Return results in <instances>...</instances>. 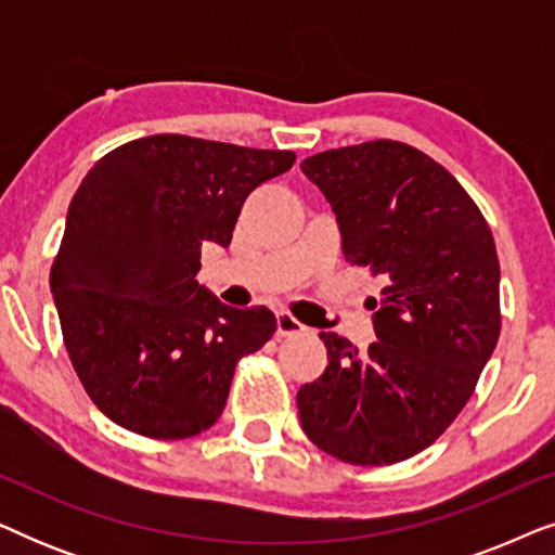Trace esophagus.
I'll return each instance as SVG.
<instances>
[{"instance_id": "1", "label": "esophagus", "mask_w": 555, "mask_h": 555, "mask_svg": "<svg viewBox=\"0 0 555 555\" xmlns=\"http://www.w3.org/2000/svg\"><path fill=\"white\" fill-rule=\"evenodd\" d=\"M308 328L302 325L298 318L287 313V310H280L278 313V336H300V333H306Z\"/></svg>"}]
</instances>
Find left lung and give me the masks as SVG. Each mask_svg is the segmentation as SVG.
I'll return each instance as SVG.
<instances>
[{
	"label": "left lung",
	"instance_id": "left-lung-1",
	"mask_svg": "<svg viewBox=\"0 0 555 555\" xmlns=\"http://www.w3.org/2000/svg\"><path fill=\"white\" fill-rule=\"evenodd\" d=\"M300 169L336 211L346 262L384 280L366 351L321 333L328 366L300 386L302 431L340 462L393 465L457 420L495 351V240L460 181L406 143L331 149Z\"/></svg>",
	"mask_w": 555,
	"mask_h": 555
}]
</instances>
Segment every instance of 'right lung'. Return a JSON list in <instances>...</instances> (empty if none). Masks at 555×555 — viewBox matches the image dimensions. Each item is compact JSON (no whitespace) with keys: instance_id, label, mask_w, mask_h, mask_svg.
I'll list each match as a JSON object with an SVG mask.
<instances>
[{"instance_id":"right-lung-1","label":"right lung","mask_w":555,"mask_h":555,"mask_svg":"<svg viewBox=\"0 0 555 555\" xmlns=\"http://www.w3.org/2000/svg\"><path fill=\"white\" fill-rule=\"evenodd\" d=\"M293 164V151L158 133L88 171L50 291L75 374L108 420L151 439H186L219 420L234 366L278 321L196 283L202 247H230L249 192Z\"/></svg>"}]
</instances>
